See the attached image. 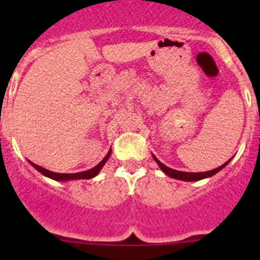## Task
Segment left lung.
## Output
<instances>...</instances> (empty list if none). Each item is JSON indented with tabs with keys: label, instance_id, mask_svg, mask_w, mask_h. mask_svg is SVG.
I'll return each instance as SVG.
<instances>
[{
	"label": "left lung",
	"instance_id": "left-lung-1",
	"mask_svg": "<svg viewBox=\"0 0 260 260\" xmlns=\"http://www.w3.org/2000/svg\"><path fill=\"white\" fill-rule=\"evenodd\" d=\"M153 156V159L157 162V165L159 166V169L162 170V171L165 172V174L167 175V176L172 177V179H176V180H181V181H199V180H203V179H206V177H211L212 175L217 174V172L220 171V170L224 169L225 166H226L230 162V158L229 161L225 162L224 165H221L220 167H217V169H214L211 170V171H206V172H182V171H177V170H174V169H170V167L165 166L162 162H159L158 159H157V157L154 156V154H152Z\"/></svg>",
	"mask_w": 260,
	"mask_h": 260
}]
</instances>
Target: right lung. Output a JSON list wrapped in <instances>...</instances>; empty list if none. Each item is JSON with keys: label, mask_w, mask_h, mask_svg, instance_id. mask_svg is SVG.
<instances>
[{"label": "right lung", "mask_w": 260, "mask_h": 260, "mask_svg": "<svg viewBox=\"0 0 260 260\" xmlns=\"http://www.w3.org/2000/svg\"><path fill=\"white\" fill-rule=\"evenodd\" d=\"M111 153H112V149H109V152L107 153V156L104 157L103 159H102L101 162H99L98 165H96L95 167H93V169L88 170V171H83V172H77V174H57V172H52V171H49V170L44 169V167L41 166H38V165L32 164L31 161L30 162L31 165H32L34 167H35L36 170H38L39 172H41V174L44 175V176L46 177H50V179L55 180V181H69V180H89V179H93V177H95L96 175L99 174V171L102 170V167L106 165V162L108 161V158L111 157Z\"/></svg>", "instance_id": "add662e5"}]
</instances>
